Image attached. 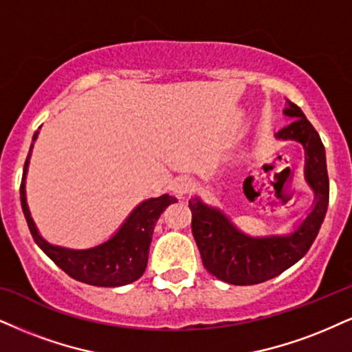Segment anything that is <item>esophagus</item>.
Here are the masks:
<instances>
[{"label":"esophagus","mask_w":352,"mask_h":352,"mask_svg":"<svg viewBox=\"0 0 352 352\" xmlns=\"http://www.w3.org/2000/svg\"><path fill=\"white\" fill-rule=\"evenodd\" d=\"M192 186L194 184H192V179H190V177L179 176L171 183V190L176 194V196H184V194H188L189 190L192 189Z\"/></svg>","instance_id":"34e87169"}]
</instances>
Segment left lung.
Listing matches in <instances>:
<instances>
[{"label": "left lung", "mask_w": 352, "mask_h": 352, "mask_svg": "<svg viewBox=\"0 0 352 352\" xmlns=\"http://www.w3.org/2000/svg\"><path fill=\"white\" fill-rule=\"evenodd\" d=\"M284 114L290 124L276 133L277 140L298 142L305 150V181L314 190V206L305 219L285 235L251 236L227 214L207 206L201 197L189 201L192 235L202 263L217 279L233 285H253L279 276L300 261L318 235L328 209L329 181L327 155L318 132L300 107L287 101Z\"/></svg>", "instance_id": "1"}]
</instances>
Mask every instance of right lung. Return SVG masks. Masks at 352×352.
Listing matches in <instances>:
<instances>
[{
	"label": "right lung",
	"mask_w": 352,
	"mask_h": 352,
	"mask_svg": "<svg viewBox=\"0 0 352 352\" xmlns=\"http://www.w3.org/2000/svg\"><path fill=\"white\" fill-rule=\"evenodd\" d=\"M38 130L34 133L32 145L24 163L23 181H21V206L25 220H28L30 235L37 243L38 248L45 253L60 269H63L73 279L85 282L98 287H120L130 282L140 279L146 269L150 253L151 235L158 222L160 215L168 206L177 202L176 197L163 194L160 197L146 199L130 212L124 223L101 245L86 250H73L65 246L52 245L43 240L34 223L25 199V176H28L30 155H32L34 142L37 140Z\"/></svg>",
	"instance_id": "right-lung-1"
}]
</instances>
